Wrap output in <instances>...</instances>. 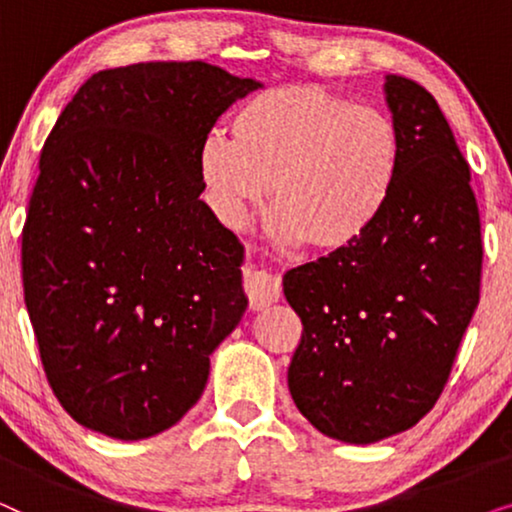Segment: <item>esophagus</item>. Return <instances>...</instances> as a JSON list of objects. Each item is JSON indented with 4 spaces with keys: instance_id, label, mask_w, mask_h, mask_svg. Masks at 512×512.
I'll return each mask as SVG.
<instances>
[{
    "instance_id": "34e87169",
    "label": "esophagus",
    "mask_w": 512,
    "mask_h": 512,
    "mask_svg": "<svg viewBox=\"0 0 512 512\" xmlns=\"http://www.w3.org/2000/svg\"><path fill=\"white\" fill-rule=\"evenodd\" d=\"M244 291H247L251 310H265L272 303H277L282 286L279 279L272 277L265 270H244Z\"/></svg>"
}]
</instances>
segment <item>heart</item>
<instances>
[{"label":"heart","mask_w":512,"mask_h":512,"mask_svg":"<svg viewBox=\"0 0 512 512\" xmlns=\"http://www.w3.org/2000/svg\"><path fill=\"white\" fill-rule=\"evenodd\" d=\"M209 132L198 172L209 207L237 226L270 181L284 240L317 254L354 249L377 228L403 172V135L387 111L321 86H282L247 97Z\"/></svg>","instance_id":"b5f03b06"}]
</instances>
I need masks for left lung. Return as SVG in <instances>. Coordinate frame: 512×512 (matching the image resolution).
Returning <instances> with one entry per match:
<instances>
[{"label":"left lung","mask_w":512,"mask_h":512,"mask_svg":"<svg viewBox=\"0 0 512 512\" xmlns=\"http://www.w3.org/2000/svg\"><path fill=\"white\" fill-rule=\"evenodd\" d=\"M384 90L405 146L387 214L354 249L284 275L303 321L293 403L356 445L408 431L436 405L482 275L478 202L450 123L419 83L389 74Z\"/></svg>","instance_id":"1"}]
</instances>
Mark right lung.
Listing matches in <instances>:
<instances>
[{
	"label": "right lung",
	"mask_w": 512,
	"mask_h": 512,
	"mask_svg": "<svg viewBox=\"0 0 512 512\" xmlns=\"http://www.w3.org/2000/svg\"><path fill=\"white\" fill-rule=\"evenodd\" d=\"M256 88L202 60L104 69L41 149L25 305L46 380L86 429L139 440L177 424L247 310L244 249L200 200L198 151Z\"/></svg>",
	"instance_id": "obj_1"
}]
</instances>
